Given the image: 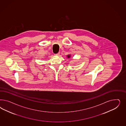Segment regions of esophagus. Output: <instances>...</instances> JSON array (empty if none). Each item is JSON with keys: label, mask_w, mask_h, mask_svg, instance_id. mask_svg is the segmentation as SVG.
<instances>
[{"label": "esophagus", "mask_w": 126, "mask_h": 126, "mask_svg": "<svg viewBox=\"0 0 126 126\" xmlns=\"http://www.w3.org/2000/svg\"><path fill=\"white\" fill-rule=\"evenodd\" d=\"M60 53H55V54H54V55H59V54H60Z\"/></svg>", "instance_id": "obj_1"}]
</instances>
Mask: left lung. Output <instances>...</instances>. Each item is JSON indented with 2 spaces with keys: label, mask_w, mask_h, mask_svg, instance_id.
<instances>
[{
  "label": "left lung",
  "mask_w": 126,
  "mask_h": 126,
  "mask_svg": "<svg viewBox=\"0 0 126 126\" xmlns=\"http://www.w3.org/2000/svg\"><path fill=\"white\" fill-rule=\"evenodd\" d=\"M67 57H68V58H69L70 57V55H67Z\"/></svg>",
  "instance_id": "obj_1"
}]
</instances>
